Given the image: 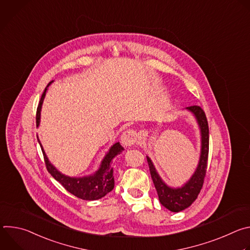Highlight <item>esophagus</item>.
<instances>
[{
  "instance_id": "esophagus-1",
  "label": "esophagus",
  "mask_w": 250,
  "mask_h": 250,
  "mask_svg": "<svg viewBox=\"0 0 250 250\" xmlns=\"http://www.w3.org/2000/svg\"><path fill=\"white\" fill-rule=\"evenodd\" d=\"M121 142L124 147L127 148L132 146L136 142V133L132 129H128L124 131V133L121 136Z\"/></svg>"
}]
</instances>
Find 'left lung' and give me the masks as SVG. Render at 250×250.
<instances>
[{
  "label": "left lung",
  "mask_w": 250,
  "mask_h": 250,
  "mask_svg": "<svg viewBox=\"0 0 250 250\" xmlns=\"http://www.w3.org/2000/svg\"><path fill=\"white\" fill-rule=\"evenodd\" d=\"M184 110L191 113L198 125L201 137V149L198 165L190 177L183 185L178 187L169 186L157 172L152 160L146 156L151 178L158 194L159 201L166 208L173 212H179L189 208L197 199L206 175L208 154V126L204 111L198 105H192Z\"/></svg>",
  "instance_id": "obj_1"
}]
</instances>
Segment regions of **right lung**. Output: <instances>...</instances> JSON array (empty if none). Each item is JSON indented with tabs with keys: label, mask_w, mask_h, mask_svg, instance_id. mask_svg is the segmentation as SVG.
<instances>
[{
	"label": "right lung",
	"mask_w": 250,
	"mask_h": 250,
	"mask_svg": "<svg viewBox=\"0 0 250 250\" xmlns=\"http://www.w3.org/2000/svg\"><path fill=\"white\" fill-rule=\"evenodd\" d=\"M51 81L47 87L44 89V92L41 98L38 112H37V125L40 126L41 124V116H42V104L48 90L49 85L52 83ZM38 141L42 147L44 161L46 164V168L51 176L56 181H58L69 193L73 194L74 196L87 201L99 200L104 197L106 194L110 193L115 187V178H114V169L112 168V162L115 157L121 154L125 149L120 145V142H116L113 145L109 150L106 151L104 156L103 157L98 169L89 175L79 176V177H71L61 173L48 159L42 142L38 136Z\"/></svg>",
	"instance_id": "obj_1"
}]
</instances>
